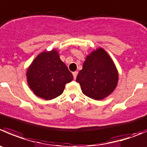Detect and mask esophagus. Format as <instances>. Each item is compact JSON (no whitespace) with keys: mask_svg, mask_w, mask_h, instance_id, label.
Returning a JSON list of instances; mask_svg holds the SVG:
<instances>
[{"mask_svg":"<svg viewBox=\"0 0 147 147\" xmlns=\"http://www.w3.org/2000/svg\"><path fill=\"white\" fill-rule=\"evenodd\" d=\"M72 75H73L74 79H76V77H77V75H78V72H72Z\"/></svg>","mask_w":147,"mask_h":147,"instance_id":"esophagus-1","label":"esophagus"}]
</instances>
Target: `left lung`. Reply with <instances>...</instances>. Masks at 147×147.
I'll list each match as a JSON object with an SVG mask.
<instances>
[{
  "mask_svg": "<svg viewBox=\"0 0 147 147\" xmlns=\"http://www.w3.org/2000/svg\"><path fill=\"white\" fill-rule=\"evenodd\" d=\"M76 81L84 95L100 100L110 95L119 82V72L106 51L100 47L88 55L79 71Z\"/></svg>",
  "mask_w": 147,
  "mask_h": 147,
  "instance_id": "obj_1",
  "label": "left lung"
}]
</instances>
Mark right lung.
<instances>
[{
	"mask_svg": "<svg viewBox=\"0 0 147 147\" xmlns=\"http://www.w3.org/2000/svg\"><path fill=\"white\" fill-rule=\"evenodd\" d=\"M26 75L30 89L36 96L45 100L59 96L65 85L73 80L72 74L55 49L38 55L27 68Z\"/></svg>",
	"mask_w": 147,
	"mask_h": 147,
	"instance_id": "obj_1",
	"label": "right lung"
}]
</instances>
